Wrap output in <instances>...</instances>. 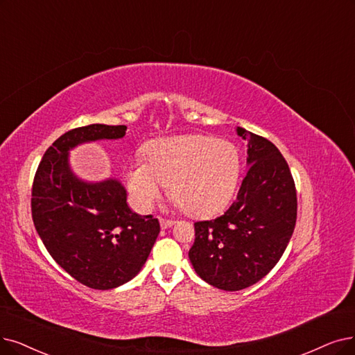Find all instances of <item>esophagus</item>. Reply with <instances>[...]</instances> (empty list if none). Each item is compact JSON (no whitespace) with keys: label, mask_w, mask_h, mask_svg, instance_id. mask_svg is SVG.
<instances>
[{"label":"esophagus","mask_w":355,"mask_h":355,"mask_svg":"<svg viewBox=\"0 0 355 355\" xmlns=\"http://www.w3.org/2000/svg\"><path fill=\"white\" fill-rule=\"evenodd\" d=\"M175 224L173 220H164V218H160V225L162 229H168V227H172Z\"/></svg>","instance_id":"esophagus-1"}]
</instances>
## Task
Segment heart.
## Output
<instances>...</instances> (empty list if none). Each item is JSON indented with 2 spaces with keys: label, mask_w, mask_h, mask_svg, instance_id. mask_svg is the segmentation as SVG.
Returning a JSON list of instances; mask_svg holds the SVG:
<instances>
[{
  "label": "heart",
  "mask_w": 355,
  "mask_h": 355,
  "mask_svg": "<svg viewBox=\"0 0 355 355\" xmlns=\"http://www.w3.org/2000/svg\"><path fill=\"white\" fill-rule=\"evenodd\" d=\"M144 159L125 170L135 205L151 209L168 185L170 198L193 217L212 216L229 204L242 167L233 143L207 135L153 139L144 147Z\"/></svg>",
  "instance_id": "b5f03b06"
}]
</instances>
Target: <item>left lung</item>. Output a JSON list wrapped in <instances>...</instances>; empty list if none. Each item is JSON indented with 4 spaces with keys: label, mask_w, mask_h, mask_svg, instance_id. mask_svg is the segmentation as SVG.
Here are the masks:
<instances>
[{
    "label": "left lung",
    "mask_w": 355,
    "mask_h": 355,
    "mask_svg": "<svg viewBox=\"0 0 355 355\" xmlns=\"http://www.w3.org/2000/svg\"><path fill=\"white\" fill-rule=\"evenodd\" d=\"M248 141V172L223 216L196 221L189 259L205 282L225 291L253 286L277 265L294 232L297 193L290 167L263 137L237 126Z\"/></svg>",
    "instance_id": "1"
}]
</instances>
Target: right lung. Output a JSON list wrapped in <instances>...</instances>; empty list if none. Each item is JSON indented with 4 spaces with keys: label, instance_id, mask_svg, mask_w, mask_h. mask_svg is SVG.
I'll return each mask as SVG.
<instances>
[{
    "label": "right lung",
    "instance_id": "add662e5",
    "mask_svg": "<svg viewBox=\"0 0 355 355\" xmlns=\"http://www.w3.org/2000/svg\"><path fill=\"white\" fill-rule=\"evenodd\" d=\"M125 132V125L103 123L65 132L45 151L33 180L32 217L40 240L56 263L94 290L132 279L160 233L157 218L131 211L118 179L92 183L69 167V150Z\"/></svg>",
    "mask_w": 355,
    "mask_h": 355
}]
</instances>
